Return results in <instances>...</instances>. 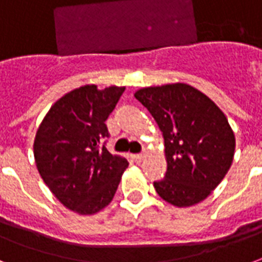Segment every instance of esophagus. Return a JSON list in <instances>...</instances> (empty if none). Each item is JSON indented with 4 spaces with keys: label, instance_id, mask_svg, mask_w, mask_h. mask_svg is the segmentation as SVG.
<instances>
[{
    "label": "esophagus",
    "instance_id": "34e87169",
    "mask_svg": "<svg viewBox=\"0 0 262 262\" xmlns=\"http://www.w3.org/2000/svg\"><path fill=\"white\" fill-rule=\"evenodd\" d=\"M133 159H135V162L140 163L144 159V155H143V154H137V155H133Z\"/></svg>",
    "mask_w": 262,
    "mask_h": 262
}]
</instances>
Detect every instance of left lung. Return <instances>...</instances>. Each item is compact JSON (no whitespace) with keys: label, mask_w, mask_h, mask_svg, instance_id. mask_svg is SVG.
Instances as JSON below:
<instances>
[{"label":"left lung","mask_w":262,"mask_h":262,"mask_svg":"<svg viewBox=\"0 0 262 262\" xmlns=\"http://www.w3.org/2000/svg\"><path fill=\"white\" fill-rule=\"evenodd\" d=\"M165 140L167 169L154 187L177 207L202 202L232 165L235 135L225 114L205 93L187 83L143 88L135 93Z\"/></svg>","instance_id":"left-lung-1"}]
</instances>
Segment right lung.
<instances>
[{
  "label": "right lung",
  "instance_id": "1",
  "mask_svg": "<svg viewBox=\"0 0 262 262\" xmlns=\"http://www.w3.org/2000/svg\"><path fill=\"white\" fill-rule=\"evenodd\" d=\"M125 86L85 85L52 105L34 139L38 173L61 205L91 215L113 201L129 163L100 144L108 137L105 119Z\"/></svg>",
  "mask_w": 262,
  "mask_h": 262
}]
</instances>
